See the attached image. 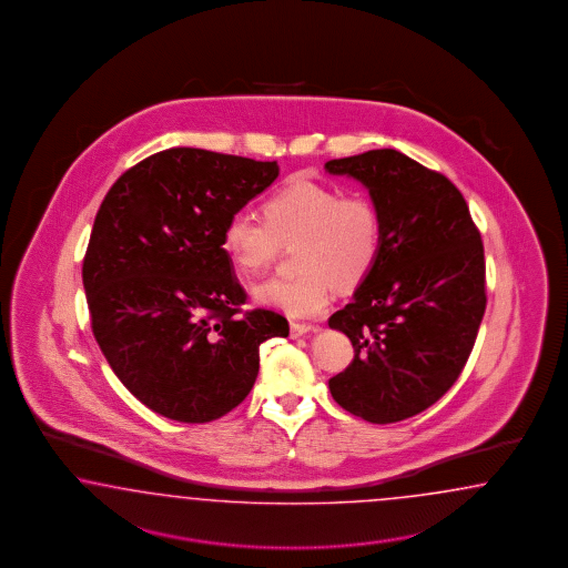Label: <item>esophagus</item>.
<instances>
[{
  "label": "esophagus",
  "instance_id": "esophagus-1",
  "mask_svg": "<svg viewBox=\"0 0 568 568\" xmlns=\"http://www.w3.org/2000/svg\"><path fill=\"white\" fill-rule=\"evenodd\" d=\"M290 331H292L293 339H297V337H306L310 333H318V327H314V325H300V323H292Z\"/></svg>",
  "mask_w": 568,
  "mask_h": 568
}]
</instances>
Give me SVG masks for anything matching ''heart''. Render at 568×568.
<instances>
[{
    "label": "heart",
    "mask_w": 568,
    "mask_h": 568,
    "mask_svg": "<svg viewBox=\"0 0 568 568\" xmlns=\"http://www.w3.org/2000/svg\"><path fill=\"white\" fill-rule=\"evenodd\" d=\"M297 241L293 276L271 278L254 287V300L292 318H310L327 308L335 285H361L377 264L383 223L377 206L364 195H344L333 185L293 181L264 204V221L240 210L229 216L223 250L243 278L260 275L278 243Z\"/></svg>",
    "instance_id": "b5f03b06"
}]
</instances>
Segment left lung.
<instances>
[{
    "mask_svg": "<svg viewBox=\"0 0 568 568\" xmlns=\"http://www.w3.org/2000/svg\"><path fill=\"white\" fill-rule=\"evenodd\" d=\"M325 169L361 181L383 223L375 268L328 318L354 345L328 389L347 413L397 423L444 396L473 352L487 304L481 235L454 183L397 150Z\"/></svg>",
    "mask_w": 568,
    "mask_h": 568,
    "instance_id": "obj_1",
    "label": "left lung"
}]
</instances>
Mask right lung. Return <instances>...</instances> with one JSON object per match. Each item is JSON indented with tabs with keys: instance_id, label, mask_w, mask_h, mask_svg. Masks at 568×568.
<instances>
[{
	"instance_id": "obj_1",
	"label": "right lung",
	"mask_w": 568,
	"mask_h": 568,
	"mask_svg": "<svg viewBox=\"0 0 568 568\" xmlns=\"http://www.w3.org/2000/svg\"><path fill=\"white\" fill-rule=\"evenodd\" d=\"M278 176L276 162L171 148L110 187L83 262L95 342L150 410L210 423L252 392L260 344L287 337L273 310L240 314L245 292L224 224Z\"/></svg>"
}]
</instances>
